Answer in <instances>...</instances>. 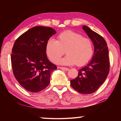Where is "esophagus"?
<instances>
[{
    "label": "esophagus",
    "instance_id": "34e87169",
    "mask_svg": "<svg viewBox=\"0 0 121 121\" xmlns=\"http://www.w3.org/2000/svg\"><path fill=\"white\" fill-rule=\"evenodd\" d=\"M60 68L61 69V70H65V71H68L69 70V68H65V67H60Z\"/></svg>",
    "mask_w": 121,
    "mask_h": 121
}]
</instances>
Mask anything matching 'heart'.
<instances>
[{
    "label": "heart",
    "mask_w": 121,
    "mask_h": 121,
    "mask_svg": "<svg viewBox=\"0 0 121 121\" xmlns=\"http://www.w3.org/2000/svg\"><path fill=\"white\" fill-rule=\"evenodd\" d=\"M65 51L67 55L58 60ZM47 56L52 62L70 65L76 63L82 66L87 63L93 54L92 42L89 38L72 31H66L59 34L58 39L50 38L46 45Z\"/></svg>",
    "instance_id": "obj_1"
}]
</instances>
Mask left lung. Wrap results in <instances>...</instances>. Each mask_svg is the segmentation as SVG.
I'll list each match as a JSON object with an SVG mask.
<instances>
[{
    "label": "left lung",
    "instance_id": "left-lung-1",
    "mask_svg": "<svg viewBox=\"0 0 121 121\" xmlns=\"http://www.w3.org/2000/svg\"><path fill=\"white\" fill-rule=\"evenodd\" d=\"M83 29L93 42L95 52L92 60L79 70L75 79L70 81L71 87L82 94H91L99 89L109 73L110 62L108 48L101 36L86 26Z\"/></svg>",
    "mask_w": 121,
    "mask_h": 121
}]
</instances>
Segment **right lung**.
Instances as JSON below:
<instances>
[{
	"mask_svg": "<svg viewBox=\"0 0 121 121\" xmlns=\"http://www.w3.org/2000/svg\"><path fill=\"white\" fill-rule=\"evenodd\" d=\"M56 33L51 27L34 26L14 43L11 57L13 74L26 91L38 92L50 84L51 73L57 67L48 59L46 45Z\"/></svg>",
	"mask_w": 121,
	"mask_h": 121,
	"instance_id": "right-lung-1",
	"label": "right lung"
}]
</instances>
